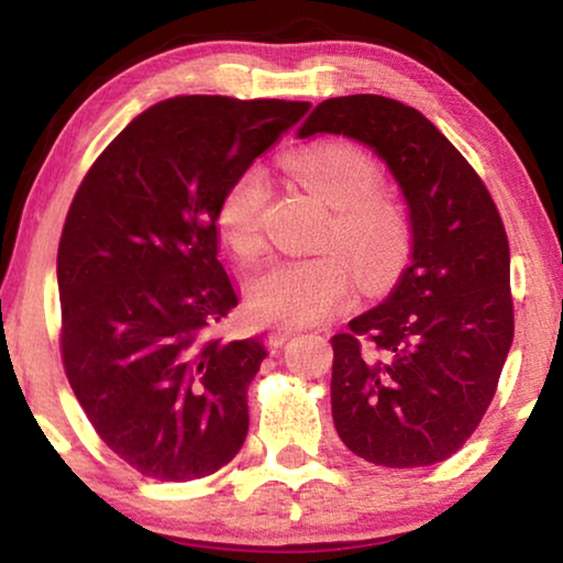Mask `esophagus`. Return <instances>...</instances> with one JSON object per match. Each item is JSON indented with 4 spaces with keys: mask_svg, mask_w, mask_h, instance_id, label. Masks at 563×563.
Returning <instances> with one entry per match:
<instances>
[{
    "mask_svg": "<svg viewBox=\"0 0 563 563\" xmlns=\"http://www.w3.org/2000/svg\"><path fill=\"white\" fill-rule=\"evenodd\" d=\"M296 332L298 330H294V327H275V330L267 332V345L273 347V351H277V347L286 345Z\"/></svg>",
    "mask_w": 563,
    "mask_h": 563,
    "instance_id": "obj_1",
    "label": "esophagus"
}]
</instances>
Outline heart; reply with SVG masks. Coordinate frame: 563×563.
I'll return each mask as SVG.
<instances>
[{"label":"heart","instance_id":"b5f03b06","mask_svg":"<svg viewBox=\"0 0 563 563\" xmlns=\"http://www.w3.org/2000/svg\"><path fill=\"white\" fill-rule=\"evenodd\" d=\"M288 170L332 208L322 233L330 249L277 260L252 277L246 309L260 324L322 322L353 296L355 269L361 286L376 294L402 275L412 252L408 205L379 187L382 168L364 147L343 140L317 142L290 155ZM265 202L267 184L260 168L241 170L218 199L216 225L239 257H257L265 249Z\"/></svg>","mask_w":563,"mask_h":563}]
</instances>
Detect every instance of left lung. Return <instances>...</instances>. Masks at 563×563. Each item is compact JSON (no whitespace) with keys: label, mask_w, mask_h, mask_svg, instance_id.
<instances>
[{"label":"left lung","mask_w":563,"mask_h":563,"mask_svg":"<svg viewBox=\"0 0 563 563\" xmlns=\"http://www.w3.org/2000/svg\"><path fill=\"white\" fill-rule=\"evenodd\" d=\"M298 134L374 147L412 218L400 283L332 338L334 429L374 465H437L478 429L515 338L509 241L494 197L421 111L393 98H327Z\"/></svg>","instance_id":"left-lung-1"}]
</instances>
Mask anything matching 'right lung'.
Segmentation results:
<instances>
[{
	"label": "right lung",
	"instance_id": "1",
	"mask_svg": "<svg viewBox=\"0 0 563 563\" xmlns=\"http://www.w3.org/2000/svg\"><path fill=\"white\" fill-rule=\"evenodd\" d=\"M309 109L168 98L75 191L56 254L64 374L103 444L145 478H205L244 444L246 389L267 351L218 334L239 298L218 262L216 208Z\"/></svg>",
	"mask_w": 563,
	"mask_h": 563
}]
</instances>
